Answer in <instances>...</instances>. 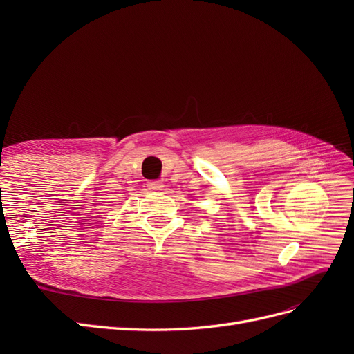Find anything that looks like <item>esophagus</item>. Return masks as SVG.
<instances>
[{
	"label": "esophagus",
	"mask_w": 354,
	"mask_h": 354,
	"mask_svg": "<svg viewBox=\"0 0 354 354\" xmlns=\"http://www.w3.org/2000/svg\"><path fill=\"white\" fill-rule=\"evenodd\" d=\"M147 187L152 190H160L164 187V185H162V181H147Z\"/></svg>",
	"instance_id": "obj_1"
}]
</instances>
